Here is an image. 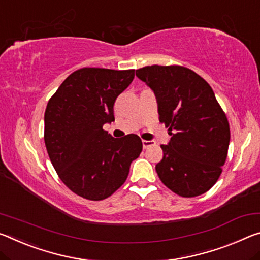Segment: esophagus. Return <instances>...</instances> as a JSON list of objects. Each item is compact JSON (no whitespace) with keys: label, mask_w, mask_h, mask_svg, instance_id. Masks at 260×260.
Listing matches in <instances>:
<instances>
[{"label":"esophagus","mask_w":260,"mask_h":260,"mask_svg":"<svg viewBox=\"0 0 260 260\" xmlns=\"http://www.w3.org/2000/svg\"><path fill=\"white\" fill-rule=\"evenodd\" d=\"M142 145H143V148L147 149V148L154 146V141H150V140H142Z\"/></svg>","instance_id":"34e87169"}]
</instances>
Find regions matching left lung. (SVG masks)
<instances>
[{"label": "left lung", "mask_w": 260, "mask_h": 260, "mask_svg": "<svg viewBox=\"0 0 260 260\" xmlns=\"http://www.w3.org/2000/svg\"><path fill=\"white\" fill-rule=\"evenodd\" d=\"M135 74L154 91L159 121L171 135L160 146L159 179L184 198L207 192L219 179L230 141L228 119L211 85L182 66H147Z\"/></svg>", "instance_id": "obj_1"}]
</instances>
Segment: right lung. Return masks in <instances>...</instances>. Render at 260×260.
I'll return each mask as SVG.
<instances>
[{
	"label": "right lung",
	"instance_id": "1",
	"mask_svg": "<svg viewBox=\"0 0 260 260\" xmlns=\"http://www.w3.org/2000/svg\"><path fill=\"white\" fill-rule=\"evenodd\" d=\"M133 78L134 69L82 68L47 103L44 139L49 159L66 186L85 199L113 194L142 151L138 135L114 139L103 129L114 121V102Z\"/></svg>",
	"mask_w": 260,
	"mask_h": 260
}]
</instances>
